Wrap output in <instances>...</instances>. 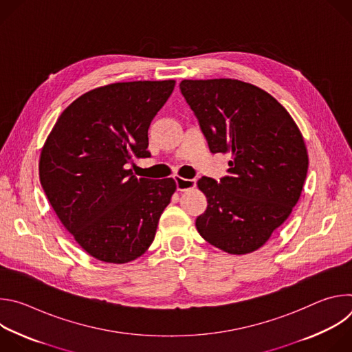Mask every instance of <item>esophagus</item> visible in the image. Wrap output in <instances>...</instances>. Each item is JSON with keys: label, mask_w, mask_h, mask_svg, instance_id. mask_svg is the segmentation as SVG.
Masks as SVG:
<instances>
[{"label": "esophagus", "mask_w": 352, "mask_h": 352, "mask_svg": "<svg viewBox=\"0 0 352 352\" xmlns=\"http://www.w3.org/2000/svg\"><path fill=\"white\" fill-rule=\"evenodd\" d=\"M175 184H177V190L179 192H184V190H188V189H192L196 186V179L195 178H179L177 177L175 178Z\"/></svg>", "instance_id": "obj_1"}]
</instances>
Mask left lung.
Returning a JSON list of instances; mask_svg holds the SVG:
<instances>
[{"instance_id": "8db88e82", "label": "left lung", "mask_w": 352, "mask_h": 352, "mask_svg": "<svg viewBox=\"0 0 352 352\" xmlns=\"http://www.w3.org/2000/svg\"><path fill=\"white\" fill-rule=\"evenodd\" d=\"M182 96L212 153H230L220 181L197 186L208 209L196 228L232 255L259 249L291 214L308 173V152L296 124L267 91L235 79L182 80Z\"/></svg>"}]
</instances>
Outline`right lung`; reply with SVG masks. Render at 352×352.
Wrapping results in <instances>:
<instances>
[{"label":"right lung","mask_w":352,"mask_h":352,"mask_svg":"<svg viewBox=\"0 0 352 352\" xmlns=\"http://www.w3.org/2000/svg\"><path fill=\"white\" fill-rule=\"evenodd\" d=\"M174 80L121 82L82 94L41 150V186L64 227L102 262L135 261L152 245L177 188L173 178H136L132 159L150 157L147 131Z\"/></svg>","instance_id":"add662e5"}]
</instances>
